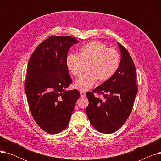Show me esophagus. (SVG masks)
Returning a JSON list of instances; mask_svg holds the SVG:
<instances>
[{
	"label": "esophagus",
	"mask_w": 161,
	"mask_h": 161,
	"mask_svg": "<svg viewBox=\"0 0 161 161\" xmlns=\"http://www.w3.org/2000/svg\"><path fill=\"white\" fill-rule=\"evenodd\" d=\"M80 95H81V97H86V92H83V91H80Z\"/></svg>",
	"instance_id": "1"
}]
</instances>
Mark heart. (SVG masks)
I'll return each instance as SVG.
<instances>
[{"label": "heart", "mask_w": 161, "mask_h": 161, "mask_svg": "<svg viewBox=\"0 0 161 161\" xmlns=\"http://www.w3.org/2000/svg\"><path fill=\"white\" fill-rule=\"evenodd\" d=\"M120 57L117 51L109 48L103 42L94 40L83 44L79 53H69L66 64L74 76L80 75L83 63H87V72L76 80L74 87L81 91L89 90L98 79L104 81L112 78L119 65Z\"/></svg>", "instance_id": "1"}]
</instances>
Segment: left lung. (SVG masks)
<instances>
[{
  "mask_svg": "<svg viewBox=\"0 0 161 161\" xmlns=\"http://www.w3.org/2000/svg\"><path fill=\"white\" fill-rule=\"evenodd\" d=\"M121 53L119 67L112 78L97 87L94 92H87L89 105L86 112L91 124L100 132L111 134L119 129L130 115L138 89L136 71L128 51L118 42Z\"/></svg>",
  "mask_w": 161,
  "mask_h": 161,
  "instance_id": "obj_1",
  "label": "left lung"
}]
</instances>
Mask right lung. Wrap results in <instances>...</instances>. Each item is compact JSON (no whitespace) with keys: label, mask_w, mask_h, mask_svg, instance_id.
<instances>
[{"label":"right lung","mask_w":161,"mask_h":161,"mask_svg":"<svg viewBox=\"0 0 161 161\" xmlns=\"http://www.w3.org/2000/svg\"><path fill=\"white\" fill-rule=\"evenodd\" d=\"M78 42L72 36H50L29 59L25 91L33 119L49 134L67 127L80 96L77 89L66 90L72 80L66 57L71 46Z\"/></svg>","instance_id":"obj_1"}]
</instances>
